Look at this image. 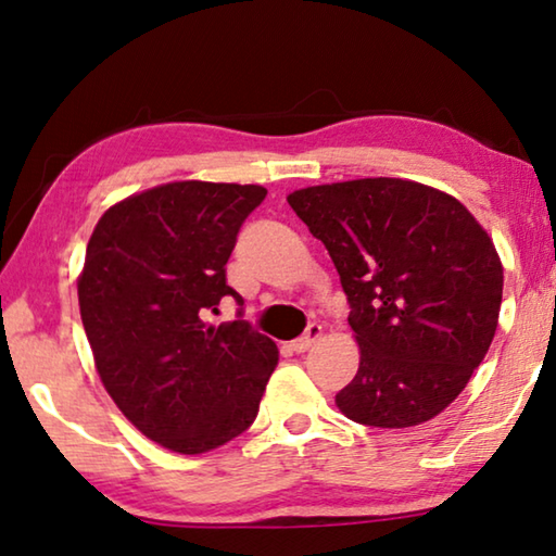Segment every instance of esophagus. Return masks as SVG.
Here are the masks:
<instances>
[{"label": "esophagus", "mask_w": 556, "mask_h": 556, "mask_svg": "<svg viewBox=\"0 0 556 556\" xmlns=\"http://www.w3.org/2000/svg\"><path fill=\"white\" fill-rule=\"evenodd\" d=\"M319 337H321V325H317V321H312V325L306 327L304 334L300 339H294V342L289 344V346H292L294 352H306L314 342H317Z\"/></svg>", "instance_id": "esophagus-1"}]
</instances>
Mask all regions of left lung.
Instances as JSON below:
<instances>
[{"label":"left lung","instance_id":"1","mask_svg":"<svg viewBox=\"0 0 556 556\" xmlns=\"http://www.w3.org/2000/svg\"><path fill=\"white\" fill-rule=\"evenodd\" d=\"M334 262L362 359L337 407L402 429L457 400L490 350L500 254L467 206L407 179H352L287 197Z\"/></svg>","mask_w":556,"mask_h":556}]
</instances>
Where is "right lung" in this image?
Segmentation results:
<instances>
[{
    "label": "right lung",
    "instance_id": "1",
    "mask_svg": "<svg viewBox=\"0 0 556 556\" xmlns=\"http://www.w3.org/2000/svg\"><path fill=\"white\" fill-rule=\"evenodd\" d=\"M260 185L172 181L110 206L87 244L77 292L97 371L114 404L156 444L202 454L250 429L279 350L231 296L229 254L264 202Z\"/></svg>",
    "mask_w": 556,
    "mask_h": 556
}]
</instances>
